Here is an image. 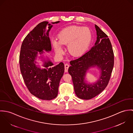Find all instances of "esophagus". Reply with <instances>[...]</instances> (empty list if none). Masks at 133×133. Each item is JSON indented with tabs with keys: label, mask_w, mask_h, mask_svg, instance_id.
<instances>
[{
	"label": "esophagus",
	"mask_w": 133,
	"mask_h": 133,
	"mask_svg": "<svg viewBox=\"0 0 133 133\" xmlns=\"http://www.w3.org/2000/svg\"><path fill=\"white\" fill-rule=\"evenodd\" d=\"M69 67V65L68 64H65L64 65V72H65V73L68 72Z\"/></svg>",
	"instance_id": "obj_1"
}]
</instances>
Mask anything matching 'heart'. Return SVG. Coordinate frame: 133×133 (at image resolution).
I'll list each match as a JSON object with an SVG mask.
<instances>
[{
	"instance_id": "b5f03b06",
	"label": "heart",
	"mask_w": 133,
	"mask_h": 133,
	"mask_svg": "<svg viewBox=\"0 0 133 133\" xmlns=\"http://www.w3.org/2000/svg\"><path fill=\"white\" fill-rule=\"evenodd\" d=\"M58 40L52 39V43L58 55L64 53L62 44H68L69 53L73 56L82 55L89 48L92 38V33L88 27L72 25L62 29L59 33Z\"/></svg>"
}]
</instances>
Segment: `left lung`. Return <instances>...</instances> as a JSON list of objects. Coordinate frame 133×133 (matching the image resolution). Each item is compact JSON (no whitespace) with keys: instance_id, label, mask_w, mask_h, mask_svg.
I'll list each match as a JSON object with an SVG mask.
<instances>
[{"instance_id":"left-lung-1","label":"left lung","mask_w":133,"mask_h":133,"mask_svg":"<svg viewBox=\"0 0 133 133\" xmlns=\"http://www.w3.org/2000/svg\"><path fill=\"white\" fill-rule=\"evenodd\" d=\"M95 26L97 35L95 45L81 57L71 60L68 69L75 94L82 99H91L105 89L114 67V52L111 41L104 32L97 25ZM96 66L101 70L99 79L94 84H87L84 81L86 73L90 67Z\"/></svg>"}]
</instances>
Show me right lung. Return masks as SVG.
Masks as SVG:
<instances>
[{
    "label": "right lung",
    "mask_w": 133,
    "mask_h": 133,
    "mask_svg": "<svg viewBox=\"0 0 133 133\" xmlns=\"http://www.w3.org/2000/svg\"><path fill=\"white\" fill-rule=\"evenodd\" d=\"M59 21L52 22L57 23ZM49 25L48 29L46 25ZM52 25L48 21L39 23L24 39L19 55V65L24 82L32 95L42 100H50L58 95L60 80L64 71L63 62L54 66L50 61H45L44 69L38 68L35 60L38 52L51 51L49 32Z\"/></svg>",
    "instance_id": "right-lung-1"
}]
</instances>
